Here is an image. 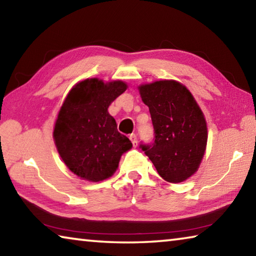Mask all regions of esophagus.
Returning <instances> with one entry per match:
<instances>
[{
  "label": "esophagus",
  "mask_w": 256,
  "mask_h": 256,
  "mask_svg": "<svg viewBox=\"0 0 256 256\" xmlns=\"http://www.w3.org/2000/svg\"><path fill=\"white\" fill-rule=\"evenodd\" d=\"M130 140H131V142H132L134 146H138V138H136V134H131V136H130Z\"/></svg>",
  "instance_id": "obj_1"
}]
</instances>
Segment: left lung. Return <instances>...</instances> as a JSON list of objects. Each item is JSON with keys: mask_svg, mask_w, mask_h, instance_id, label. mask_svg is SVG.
I'll return each instance as SVG.
<instances>
[{"mask_svg": "<svg viewBox=\"0 0 256 256\" xmlns=\"http://www.w3.org/2000/svg\"><path fill=\"white\" fill-rule=\"evenodd\" d=\"M138 90L149 107L154 133L152 142L140 148L164 180L180 183L198 170L204 156V115L192 94L177 81H156Z\"/></svg>", "mask_w": 256, "mask_h": 256, "instance_id": "left-lung-1", "label": "left lung"}]
</instances>
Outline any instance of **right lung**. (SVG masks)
<instances>
[{
	"instance_id": "obj_1",
	"label": "right lung",
	"mask_w": 256,
	"mask_h": 256,
	"mask_svg": "<svg viewBox=\"0 0 256 256\" xmlns=\"http://www.w3.org/2000/svg\"><path fill=\"white\" fill-rule=\"evenodd\" d=\"M126 88L123 81L86 79L73 86L60 107L53 133L56 148L68 170L81 178H108L118 170L120 156L132 148L108 112Z\"/></svg>"
}]
</instances>
